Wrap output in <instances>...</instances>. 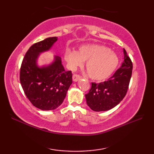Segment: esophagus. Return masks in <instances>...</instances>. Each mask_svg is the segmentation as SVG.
<instances>
[{"mask_svg":"<svg viewBox=\"0 0 154 154\" xmlns=\"http://www.w3.org/2000/svg\"><path fill=\"white\" fill-rule=\"evenodd\" d=\"M81 79V76L77 74H74L73 75V81L75 82H77V81H79Z\"/></svg>","mask_w":154,"mask_h":154,"instance_id":"esophagus-1","label":"esophagus"}]
</instances>
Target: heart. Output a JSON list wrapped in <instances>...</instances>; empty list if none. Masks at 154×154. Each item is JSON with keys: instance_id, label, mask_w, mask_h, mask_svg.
<instances>
[{"instance_id": "obj_1", "label": "heart", "mask_w": 154, "mask_h": 154, "mask_svg": "<svg viewBox=\"0 0 154 154\" xmlns=\"http://www.w3.org/2000/svg\"><path fill=\"white\" fill-rule=\"evenodd\" d=\"M69 66L72 70L86 62V69L91 79L106 80L115 71L119 63L117 55L105 45L87 44L81 45L78 51H70L66 55Z\"/></svg>"}]
</instances>
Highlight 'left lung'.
I'll return each mask as SVG.
<instances>
[{
	"label": "left lung",
	"mask_w": 154,
	"mask_h": 154,
	"mask_svg": "<svg viewBox=\"0 0 154 154\" xmlns=\"http://www.w3.org/2000/svg\"><path fill=\"white\" fill-rule=\"evenodd\" d=\"M124 51V61L112 77L104 82L92 83L85 94L87 105L96 112L106 111L119 104L126 96L132 73V62Z\"/></svg>",
	"instance_id": "8db88e82"
}]
</instances>
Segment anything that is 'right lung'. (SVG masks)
Here are the masks:
<instances>
[{"label": "right lung", "mask_w": 154, "mask_h": 154, "mask_svg": "<svg viewBox=\"0 0 154 154\" xmlns=\"http://www.w3.org/2000/svg\"><path fill=\"white\" fill-rule=\"evenodd\" d=\"M57 40V37L48 38L32 45L20 67V81L25 94L35 107L42 110L60 106L72 83L71 71H65L59 56H55L54 61L47 66L37 65L40 54L48 51Z\"/></svg>", "instance_id": "obj_1"}]
</instances>
